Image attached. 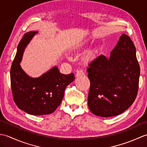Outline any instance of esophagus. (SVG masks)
Listing matches in <instances>:
<instances>
[{"mask_svg":"<svg viewBox=\"0 0 147 147\" xmlns=\"http://www.w3.org/2000/svg\"><path fill=\"white\" fill-rule=\"evenodd\" d=\"M83 75H85V73H84V72L82 70H77L76 74V77L82 76Z\"/></svg>","mask_w":147,"mask_h":147,"instance_id":"obj_1","label":"esophagus"}]
</instances>
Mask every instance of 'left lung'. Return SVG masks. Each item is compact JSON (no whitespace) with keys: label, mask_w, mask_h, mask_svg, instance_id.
Returning <instances> with one entry per match:
<instances>
[{"label":"left lung","mask_w":147,"mask_h":147,"mask_svg":"<svg viewBox=\"0 0 147 147\" xmlns=\"http://www.w3.org/2000/svg\"><path fill=\"white\" fill-rule=\"evenodd\" d=\"M88 66V104L93 114L115 116L133 104L138 90L140 69L135 46L128 36L122 34L110 57L96 56Z\"/></svg>","instance_id":"8db88e82"}]
</instances>
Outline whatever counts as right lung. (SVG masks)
<instances>
[{
  "label": "right lung",
  "mask_w": 147,
  "mask_h": 147,
  "mask_svg": "<svg viewBox=\"0 0 147 147\" xmlns=\"http://www.w3.org/2000/svg\"><path fill=\"white\" fill-rule=\"evenodd\" d=\"M36 31L27 32L18 45L11 68V90L18 107L32 115L54 112L63 99L64 90L74 80V73L63 74L54 66L38 78H32L23 71L20 63L27 45Z\"/></svg>",
  "instance_id": "right-lung-1"
}]
</instances>
